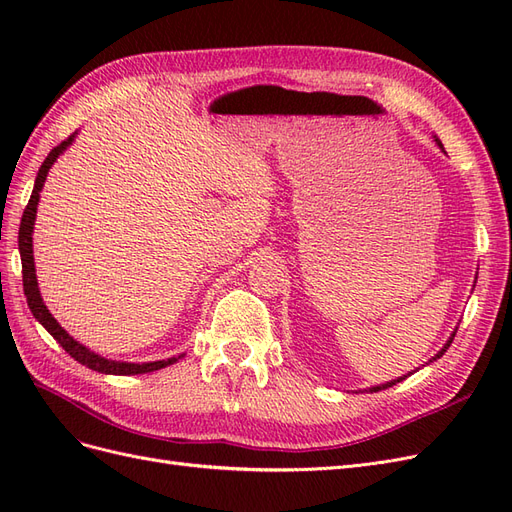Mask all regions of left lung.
Masks as SVG:
<instances>
[{"label": "left lung", "instance_id": "8db88e82", "mask_svg": "<svg viewBox=\"0 0 512 512\" xmlns=\"http://www.w3.org/2000/svg\"><path fill=\"white\" fill-rule=\"evenodd\" d=\"M436 143H438V147H440V149H444V147H442V143L438 141V138H436ZM455 333H457V329L451 333V337H448V342H446V344H444V346L438 350V354H436V356H431L429 363H433V361H436V359H440V356H442V354L448 350V346L453 344V337H455ZM429 363H427V365H429ZM410 374H412V371H410ZM410 374H408V376H410ZM408 376H401V378H397V380L384 382V384H378V386H369V389H365V391H369V393H376V391H382V389H389V386H393V384H397V382H401V380H406Z\"/></svg>", "mask_w": 512, "mask_h": 512}]
</instances>
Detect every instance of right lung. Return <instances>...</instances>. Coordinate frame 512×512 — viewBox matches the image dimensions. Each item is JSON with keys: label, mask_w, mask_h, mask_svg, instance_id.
Listing matches in <instances>:
<instances>
[{"label": "right lung", "mask_w": 512, "mask_h": 512, "mask_svg": "<svg viewBox=\"0 0 512 512\" xmlns=\"http://www.w3.org/2000/svg\"><path fill=\"white\" fill-rule=\"evenodd\" d=\"M76 134H79V132L70 134L64 143H59L55 149H51L49 156H46V160L42 162V166L38 170L32 196H29V203L23 211L21 228H19V252H21V265H23V290H25V297H27V305H29V309H32L34 318L57 339V344L64 348L74 361H79L81 365L94 369V371H100V374H111V376L149 374V371H156V369H162V367L177 363L183 354L170 356V359H164V361H149V363H128V361L106 359V356H102L94 350H89L81 342H76V339L53 318V314L49 312V307L44 305V301L40 297L36 265H34V224H36V213H38V203H40V192L44 188V181H46V175H49L51 166L55 164V160L61 156V153H64L74 143Z\"/></svg>", "instance_id": "right-lung-1"}]
</instances>
